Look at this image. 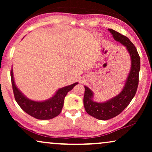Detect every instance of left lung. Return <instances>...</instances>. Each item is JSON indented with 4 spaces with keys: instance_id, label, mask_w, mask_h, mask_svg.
<instances>
[{
    "instance_id": "1",
    "label": "left lung",
    "mask_w": 152,
    "mask_h": 152,
    "mask_svg": "<svg viewBox=\"0 0 152 152\" xmlns=\"http://www.w3.org/2000/svg\"><path fill=\"white\" fill-rule=\"evenodd\" d=\"M114 39L126 47L130 55L131 69L125 84L121 92L116 96L104 102L93 101L94 93L88 87L84 86V105L87 113L95 118L101 120H107L119 115L129 104L136 95L138 86L139 72L140 59L138 51L129 39L119 32L109 29Z\"/></svg>"
}]
</instances>
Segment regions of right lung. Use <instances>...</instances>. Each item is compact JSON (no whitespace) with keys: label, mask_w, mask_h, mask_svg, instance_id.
Wrapping results in <instances>:
<instances>
[{"label":"right lung","mask_w":152,"mask_h":152,"mask_svg":"<svg viewBox=\"0 0 152 152\" xmlns=\"http://www.w3.org/2000/svg\"><path fill=\"white\" fill-rule=\"evenodd\" d=\"M11 80L14 97L16 102L29 115L39 120H50L61 113L64 106V98L68 92L78 84L75 82L69 86L59 88L53 97L44 101H34L23 94L14 82L13 70H11Z\"/></svg>","instance_id":"obj_1"}]
</instances>
